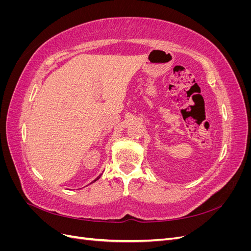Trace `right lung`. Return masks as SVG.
<instances>
[{"instance_id":"add662e5","label":"right lung","mask_w":251,"mask_h":251,"mask_svg":"<svg viewBox=\"0 0 251 251\" xmlns=\"http://www.w3.org/2000/svg\"><path fill=\"white\" fill-rule=\"evenodd\" d=\"M101 175H102V174H100V176H98V177H97V178H96V179H95V180H93V181H92V182H91V183H94V182H95V181H97V180H98V179H100V177H101ZM91 183H90V184H91Z\"/></svg>"}]
</instances>
